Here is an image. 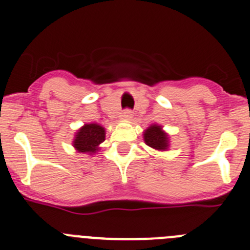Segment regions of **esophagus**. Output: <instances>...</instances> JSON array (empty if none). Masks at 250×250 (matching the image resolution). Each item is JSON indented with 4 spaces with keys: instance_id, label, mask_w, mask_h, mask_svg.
I'll use <instances>...</instances> for the list:
<instances>
[{
    "instance_id": "1",
    "label": "esophagus",
    "mask_w": 250,
    "mask_h": 250,
    "mask_svg": "<svg viewBox=\"0 0 250 250\" xmlns=\"http://www.w3.org/2000/svg\"><path fill=\"white\" fill-rule=\"evenodd\" d=\"M122 117L123 118H125V120H130V118L133 117V112H132V110H125L123 111V113H122Z\"/></svg>"
}]
</instances>
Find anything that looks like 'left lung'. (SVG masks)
<instances>
[{"label": "left lung", "instance_id": "obj_1", "mask_svg": "<svg viewBox=\"0 0 250 250\" xmlns=\"http://www.w3.org/2000/svg\"><path fill=\"white\" fill-rule=\"evenodd\" d=\"M144 140L146 145L156 150H166L168 147V138L165 132H162L160 125H151L144 133Z\"/></svg>", "mask_w": 250, "mask_h": 250}]
</instances>
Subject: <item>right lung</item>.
<instances>
[{
    "label": "right lung",
    "mask_w": 250,
    "mask_h": 250,
    "mask_svg": "<svg viewBox=\"0 0 250 250\" xmlns=\"http://www.w3.org/2000/svg\"><path fill=\"white\" fill-rule=\"evenodd\" d=\"M105 140V129L99 125H85L77 132L74 146L80 152L94 153L98 146Z\"/></svg>",
    "instance_id": "1"
}]
</instances>
